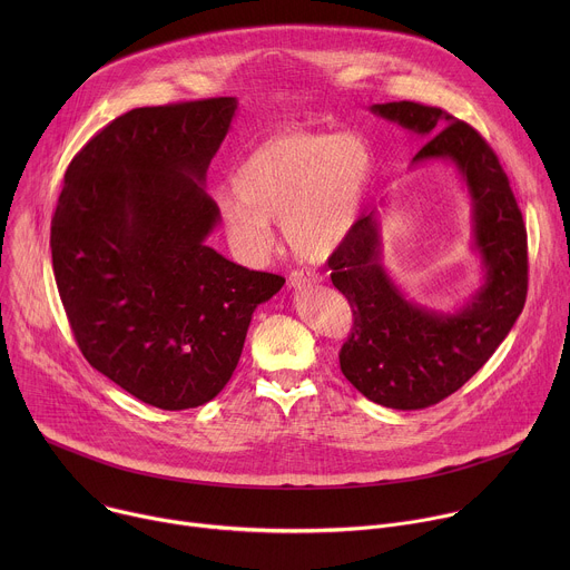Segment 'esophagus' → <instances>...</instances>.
<instances>
[{
    "mask_svg": "<svg viewBox=\"0 0 570 570\" xmlns=\"http://www.w3.org/2000/svg\"><path fill=\"white\" fill-rule=\"evenodd\" d=\"M320 282V277L313 273V271H293L291 273V277H288V284H291V288H306V286H311V284H317Z\"/></svg>",
    "mask_w": 570,
    "mask_h": 570,
    "instance_id": "34e87169",
    "label": "esophagus"
}]
</instances>
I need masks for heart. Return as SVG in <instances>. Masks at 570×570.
<instances>
[{
  "label": "heart",
  "mask_w": 570,
  "mask_h": 570,
  "mask_svg": "<svg viewBox=\"0 0 570 570\" xmlns=\"http://www.w3.org/2000/svg\"><path fill=\"white\" fill-rule=\"evenodd\" d=\"M376 176V155L354 130L286 128L266 137L232 176L234 196L218 212L232 246L262 255L282 223L286 246L302 259L332 257L354 232Z\"/></svg>",
  "instance_id": "obj_1"
}]
</instances>
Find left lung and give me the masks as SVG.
I'll return each instance as SVG.
<instances>
[{"label":"left lung","instance_id":"1","mask_svg":"<svg viewBox=\"0 0 570 570\" xmlns=\"http://www.w3.org/2000/svg\"><path fill=\"white\" fill-rule=\"evenodd\" d=\"M376 117L429 137L413 165L446 159L471 200L480 288L453 313L411 302L383 266L376 209L332 255V282L354 311L341 350L345 379L370 401L420 411L462 387L505 341L528 295V234L497 153L469 124L415 101L376 104Z\"/></svg>","mask_w":570,"mask_h":570}]
</instances>
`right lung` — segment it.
I'll use <instances>...</instances> for the list:
<instances>
[{"label": "right lung", "mask_w": 570, "mask_h": 570, "mask_svg": "<svg viewBox=\"0 0 570 570\" xmlns=\"http://www.w3.org/2000/svg\"><path fill=\"white\" fill-rule=\"evenodd\" d=\"M234 97L135 108L76 153L51 218L56 286L88 363L139 401L187 411L229 381L284 277L207 246L209 161Z\"/></svg>", "instance_id": "obj_1"}]
</instances>
